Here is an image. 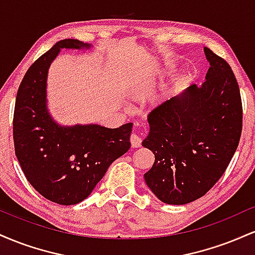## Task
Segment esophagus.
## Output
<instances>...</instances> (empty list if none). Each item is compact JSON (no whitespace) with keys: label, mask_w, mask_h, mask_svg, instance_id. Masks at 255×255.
I'll use <instances>...</instances> for the list:
<instances>
[{"label":"esophagus","mask_w":255,"mask_h":255,"mask_svg":"<svg viewBox=\"0 0 255 255\" xmlns=\"http://www.w3.org/2000/svg\"><path fill=\"white\" fill-rule=\"evenodd\" d=\"M129 141H130L131 147H134V148H137V147H140V146H141V137L137 135L136 133H131L130 134Z\"/></svg>","instance_id":"1"}]
</instances>
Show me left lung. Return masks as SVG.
<instances>
[{
  "mask_svg": "<svg viewBox=\"0 0 255 255\" xmlns=\"http://www.w3.org/2000/svg\"><path fill=\"white\" fill-rule=\"evenodd\" d=\"M203 86L192 85L181 96L148 114L150 133L142 146L154 154L145 182L160 201L192 203L206 194L227 170L242 131L240 87L229 63L209 48Z\"/></svg>",
  "mask_w": 255,
  "mask_h": 255,
  "instance_id": "1",
  "label": "left lung"
}]
</instances>
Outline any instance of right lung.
<instances>
[{"label":"right lung","instance_id":"right-lung-1","mask_svg":"<svg viewBox=\"0 0 255 255\" xmlns=\"http://www.w3.org/2000/svg\"><path fill=\"white\" fill-rule=\"evenodd\" d=\"M63 39L31 64L16 93L13 116L15 156L27 181L48 200L75 205L90 195L111 163L129 150L133 124L60 127L45 107L46 73L61 48H89Z\"/></svg>","mask_w":255,"mask_h":255}]
</instances>
